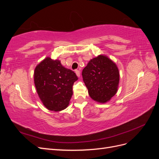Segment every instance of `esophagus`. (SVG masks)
<instances>
[{
	"instance_id": "1",
	"label": "esophagus",
	"mask_w": 159,
	"mask_h": 159,
	"mask_svg": "<svg viewBox=\"0 0 159 159\" xmlns=\"http://www.w3.org/2000/svg\"><path fill=\"white\" fill-rule=\"evenodd\" d=\"M75 74H76L77 76H78V77H80V71L79 70H76L75 71Z\"/></svg>"
}]
</instances>
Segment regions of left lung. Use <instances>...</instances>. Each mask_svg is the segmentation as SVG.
Instances as JSON below:
<instances>
[{
	"mask_svg": "<svg viewBox=\"0 0 159 159\" xmlns=\"http://www.w3.org/2000/svg\"><path fill=\"white\" fill-rule=\"evenodd\" d=\"M82 77L89 96L96 102H107L117 93L119 70L106 56L99 55L91 60L82 71Z\"/></svg>",
	"mask_w": 159,
	"mask_h": 159,
	"instance_id": "obj_1",
	"label": "left lung"
}]
</instances>
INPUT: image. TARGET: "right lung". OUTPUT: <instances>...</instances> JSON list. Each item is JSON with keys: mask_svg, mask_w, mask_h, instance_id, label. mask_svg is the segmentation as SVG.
Segmentation results:
<instances>
[{"mask_svg": "<svg viewBox=\"0 0 159 159\" xmlns=\"http://www.w3.org/2000/svg\"><path fill=\"white\" fill-rule=\"evenodd\" d=\"M34 78L38 96L48 109L58 111L68 107L74 83L78 80L74 71L48 57L36 67Z\"/></svg>", "mask_w": 159, "mask_h": 159, "instance_id": "1", "label": "right lung"}]
</instances>
